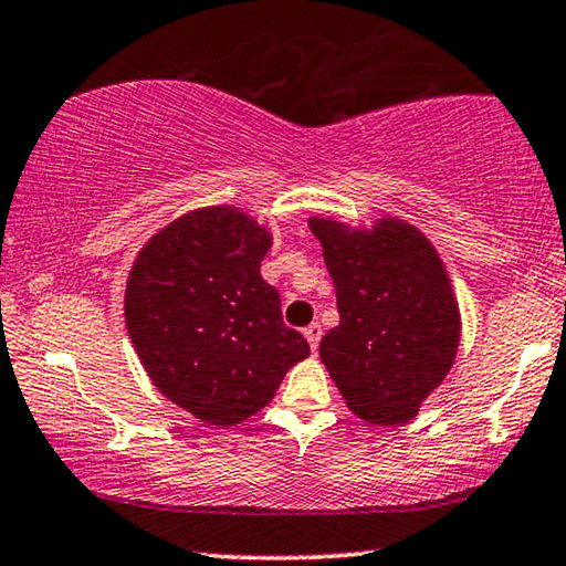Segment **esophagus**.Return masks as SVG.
<instances>
[{
  "label": "esophagus",
  "mask_w": 566,
  "mask_h": 566,
  "mask_svg": "<svg viewBox=\"0 0 566 566\" xmlns=\"http://www.w3.org/2000/svg\"><path fill=\"white\" fill-rule=\"evenodd\" d=\"M305 337H307V343H310L312 353H315V350H317L319 337H323V327H319V323H312V325H307V327H305Z\"/></svg>",
  "instance_id": "obj_1"
}]
</instances>
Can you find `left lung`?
I'll list each match as a JSON object with an SVG mask.
<instances>
[{
    "mask_svg": "<svg viewBox=\"0 0 566 566\" xmlns=\"http://www.w3.org/2000/svg\"><path fill=\"white\" fill-rule=\"evenodd\" d=\"M310 231L323 243L340 312L319 343L337 391L370 424L415 419L460 345V310L440 254L396 218L370 231L310 218Z\"/></svg>",
    "mask_w": 566,
    "mask_h": 566,
    "instance_id": "8db88e82",
    "label": "left lung"
}]
</instances>
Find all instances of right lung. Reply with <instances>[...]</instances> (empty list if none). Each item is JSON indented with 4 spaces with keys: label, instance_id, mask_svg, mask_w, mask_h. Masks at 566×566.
<instances>
[{
    "label": "right lung",
    "instance_id": "right-lung-1",
    "mask_svg": "<svg viewBox=\"0 0 566 566\" xmlns=\"http://www.w3.org/2000/svg\"><path fill=\"white\" fill-rule=\"evenodd\" d=\"M272 235L231 206L177 218L134 261L126 331L151 384L192 417L239 424L274 399L310 345L261 280Z\"/></svg>",
    "mask_w": 566,
    "mask_h": 566
}]
</instances>
